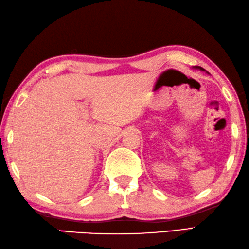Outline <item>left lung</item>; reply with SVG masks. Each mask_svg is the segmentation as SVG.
I'll list each match as a JSON object with an SVG mask.
<instances>
[{
    "label": "left lung",
    "mask_w": 249,
    "mask_h": 249,
    "mask_svg": "<svg viewBox=\"0 0 249 249\" xmlns=\"http://www.w3.org/2000/svg\"><path fill=\"white\" fill-rule=\"evenodd\" d=\"M194 69H195V70H199V71H205V70H203L202 67H200V66H195V67H194Z\"/></svg>",
    "instance_id": "8db88e82"
}]
</instances>
